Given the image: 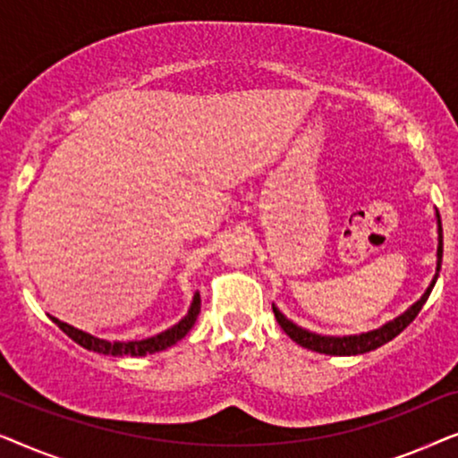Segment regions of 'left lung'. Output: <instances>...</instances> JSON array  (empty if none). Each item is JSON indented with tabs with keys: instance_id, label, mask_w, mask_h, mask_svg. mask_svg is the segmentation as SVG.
<instances>
[{
	"instance_id": "1",
	"label": "left lung",
	"mask_w": 458,
	"mask_h": 458,
	"mask_svg": "<svg viewBox=\"0 0 458 458\" xmlns=\"http://www.w3.org/2000/svg\"><path fill=\"white\" fill-rule=\"evenodd\" d=\"M437 216V265H436V275L431 279V284L421 298L417 300L415 304L411 306L409 310H404L403 315L394 318V321H387L386 325H381L379 329L367 331V334H359V335H321V334H312L309 329L298 327L296 323H292L284 312H281L277 306L273 304V312L277 323L281 325V329L285 331L287 335L292 337L293 342L300 344L302 348H309L312 352H321V354H331V356H354V354H365L371 352V350L384 346L390 340H394L400 331H404L409 325L415 321V317L419 315V310L423 309V304L428 302L431 290H434L437 275H440V267H442V252H444V243H442V223H440V215L436 212Z\"/></svg>"
}]
</instances>
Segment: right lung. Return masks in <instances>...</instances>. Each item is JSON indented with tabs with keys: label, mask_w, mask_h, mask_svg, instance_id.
Wrapping results in <instances>:
<instances>
[{
	"label": "right lung",
	"mask_w": 458,
	"mask_h": 458,
	"mask_svg": "<svg viewBox=\"0 0 458 458\" xmlns=\"http://www.w3.org/2000/svg\"><path fill=\"white\" fill-rule=\"evenodd\" d=\"M198 315H199V293L193 296L190 310H187V315L181 318L177 325H173L171 329L162 331V334L154 335V337H146V340H133V342L99 340V337L91 335V334H85V331L72 327V325L62 323L60 318H55V317H52V321L58 325V327L64 331V334L71 337V340L77 342L79 346H83L87 350H93V352L112 354V356H146V354L160 352V350H166L168 346H173V344L183 340V337L187 335V331L193 327V323H196Z\"/></svg>",
	"instance_id": "1"
}]
</instances>
